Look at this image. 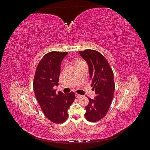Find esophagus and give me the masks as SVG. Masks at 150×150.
<instances>
[{
	"mask_svg": "<svg viewBox=\"0 0 150 150\" xmlns=\"http://www.w3.org/2000/svg\"><path fill=\"white\" fill-rule=\"evenodd\" d=\"M76 98H81L82 97V95H80V94H78V93H76Z\"/></svg>",
	"mask_w": 150,
	"mask_h": 150,
	"instance_id": "obj_1",
	"label": "esophagus"
}]
</instances>
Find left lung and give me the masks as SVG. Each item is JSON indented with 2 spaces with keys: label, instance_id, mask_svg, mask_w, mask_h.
<instances>
[{
  "label": "left lung",
  "instance_id": "8db88e82",
  "mask_svg": "<svg viewBox=\"0 0 150 150\" xmlns=\"http://www.w3.org/2000/svg\"><path fill=\"white\" fill-rule=\"evenodd\" d=\"M79 53L88 63L91 86L96 94L94 99L89 98L84 116L88 121L96 122L105 116L112 101L115 90L114 74L108 61L100 52L86 49Z\"/></svg>",
  "mask_w": 150,
  "mask_h": 150
}]
</instances>
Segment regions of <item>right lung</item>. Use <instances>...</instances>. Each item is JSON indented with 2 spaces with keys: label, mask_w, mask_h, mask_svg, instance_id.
<instances>
[{
  "label": "right lung",
  "mask_w": 150,
  "mask_h": 150,
  "mask_svg": "<svg viewBox=\"0 0 150 150\" xmlns=\"http://www.w3.org/2000/svg\"><path fill=\"white\" fill-rule=\"evenodd\" d=\"M67 52L47 53L36 68L33 88L36 99L44 115L54 123H62L68 117L67 110L75 99L74 92L64 94L54 89L59 85L61 64Z\"/></svg>",
  "instance_id": "obj_1"
}]
</instances>
